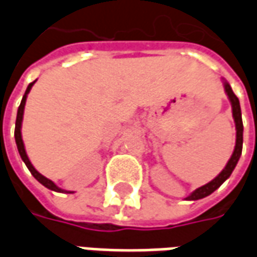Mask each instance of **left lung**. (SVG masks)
<instances>
[{"label": "left lung", "mask_w": 257, "mask_h": 257, "mask_svg": "<svg viewBox=\"0 0 257 257\" xmlns=\"http://www.w3.org/2000/svg\"><path fill=\"white\" fill-rule=\"evenodd\" d=\"M224 90H226L228 99L231 101L232 107V117H234V121H235V129H237V139H235V149H234V153H232L231 158L228 160L227 165L224 167V169L221 171L217 176H216L212 182H209L208 184H205L202 187L197 189L194 193H191V195H189L186 199H190V201H195V199H201L208 197L209 194H212L215 190H217L220 187L221 184L226 182L227 179L230 178V175L234 171V168L237 165L238 160L241 157V153H242V134H243V125H242V118H241V107H239V100L238 97L234 95L231 86L224 82Z\"/></svg>", "instance_id": "1"}]
</instances>
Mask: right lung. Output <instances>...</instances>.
Segmentation results:
<instances>
[{"label": "right lung", "instance_id": "1", "mask_svg": "<svg viewBox=\"0 0 257 257\" xmlns=\"http://www.w3.org/2000/svg\"><path fill=\"white\" fill-rule=\"evenodd\" d=\"M36 81H33L29 86H27V89H26V93L23 96V99H22V103H20L19 108H18V117H16V125H15V140H16V146H18V150H19V154L22 157V160L25 161L26 167L29 168V171L31 172V175L34 176V178L42 184V186H45L47 189L53 190V191H58V193H62L63 190L59 189L56 184L53 183L52 180H49L45 176H42L41 173L37 172L36 168L31 165L30 160H29V157L26 154L25 150V145H23V140H22V132H20V128H22V119H23V111H25V104H26V99H27V95H29V92H30L31 86L34 85Z\"/></svg>", "mask_w": 257, "mask_h": 257}]
</instances>
